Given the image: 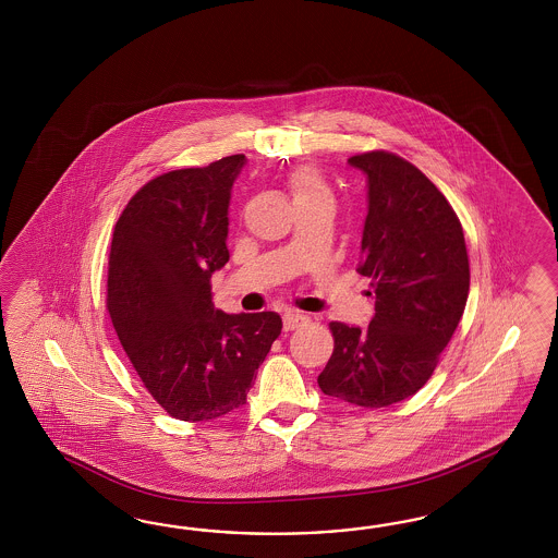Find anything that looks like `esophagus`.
Returning a JSON list of instances; mask_svg holds the SVG:
<instances>
[{"label":"esophagus","mask_w":558,"mask_h":558,"mask_svg":"<svg viewBox=\"0 0 558 558\" xmlns=\"http://www.w3.org/2000/svg\"><path fill=\"white\" fill-rule=\"evenodd\" d=\"M282 322H284V329L292 331V329L301 327V325L306 322V315L301 313V311H287V313L282 315Z\"/></svg>","instance_id":"esophagus-1"}]
</instances>
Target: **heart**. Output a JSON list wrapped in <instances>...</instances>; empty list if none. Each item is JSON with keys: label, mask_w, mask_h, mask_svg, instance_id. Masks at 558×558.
Returning a JSON list of instances; mask_svg holds the SVG:
<instances>
[{"label": "heart", "mask_w": 558, "mask_h": 558, "mask_svg": "<svg viewBox=\"0 0 558 558\" xmlns=\"http://www.w3.org/2000/svg\"><path fill=\"white\" fill-rule=\"evenodd\" d=\"M290 190H292L294 201L306 198V196H317V194H327L329 196V190L323 184L322 178L315 171H311V169L294 171L290 175Z\"/></svg>", "instance_id": "1"}]
</instances>
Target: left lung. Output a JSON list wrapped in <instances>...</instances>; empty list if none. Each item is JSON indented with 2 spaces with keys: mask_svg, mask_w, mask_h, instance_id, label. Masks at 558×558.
I'll return each mask as SVG.
<instances>
[{
  "mask_svg": "<svg viewBox=\"0 0 558 558\" xmlns=\"http://www.w3.org/2000/svg\"><path fill=\"white\" fill-rule=\"evenodd\" d=\"M368 180L357 271L372 278L366 329L333 322L325 395L389 407L415 395L438 366L464 313L471 271L457 213L420 169L387 151L348 159Z\"/></svg>",
  "mask_w": 558,
  "mask_h": 558,
  "instance_id": "obj_1",
  "label": "left lung"
}]
</instances>
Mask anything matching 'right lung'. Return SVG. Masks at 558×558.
<instances>
[{
	"label": "right lung",
	"instance_id": "obj_1",
	"mask_svg": "<svg viewBox=\"0 0 558 558\" xmlns=\"http://www.w3.org/2000/svg\"><path fill=\"white\" fill-rule=\"evenodd\" d=\"M245 155L175 169L141 187L114 227L108 313L153 399L182 422L245 405L280 336L278 313L227 315L210 278L229 262V201Z\"/></svg>",
	"mask_w": 558,
	"mask_h": 558
}]
</instances>
